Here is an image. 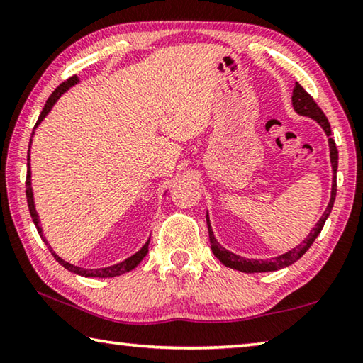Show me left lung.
<instances>
[{"instance_id":"obj_1","label":"left lung","mask_w":363,"mask_h":363,"mask_svg":"<svg viewBox=\"0 0 363 363\" xmlns=\"http://www.w3.org/2000/svg\"><path fill=\"white\" fill-rule=\"evenodd\" d=\"M291 106L294 108V112L301 116H309L314 121L318 123V126L322 128L327 134L328 138V147H330V162H331V169H333V181H331V195H330V203L327 206V210L322 214V218L317 220V224L312 227V230L309 232V235H307L303 243L298 245V247H294L293 250L286 251V253L280 255V256H275L272 259H248V257H243V256H238L235 253H232V251L225 250L223 245H219V242L214 238V232H213V227L210 223V214L206 213V224H208V232H210V243H211V250L214 256L218 257V259L224 264L225 267H230V269H235V270H240V272L245 274H255V272H272V270H279V269H284L291 266L293 262H296L301 256H303L307 250L311 248V245L314 243V240L317 238L318 233L322 232L323 229V224L327 218L330 216L331 213V208H333L335 203V199H336V169H337V149H336V144L335 140L331 139V128H330V123L327 120V116L322 112V108L317 106L315 101L312 99V97L306 93L303 86L299 83H296L293 89V96H291Z\"/></svg>"}]
</instances>
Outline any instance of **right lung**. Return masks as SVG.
<instances>
[{
    "instance_id": "1",
    "label": "right lung",
    "mask_w": 363,
    "mask_h": 363,
    "mask_svg": "<svg viewBox=\"0 0 363 363\" xmlns=\"http://www.w3.org/2000/svg\"><path fill=\"white\" fill-rule=\"evenodd\" d=\"M79 83V78L75 75L67 79V82H64L62 84L59 86V88L54 91V93L49 96V99L46 101L45 107H43V112L40 113L38 116V121H36V125L33 128V133H32V138H30V144H28V152H27V182H26V194H27V203H28V210H30V216H32L33 219V224L36 225V230H38L41 240L46 243L48 250L51 251V255L54 256V259H56L60 266H64L67 270H70V272L77 274V275H82V277H99V279H107V277H118V275H123L126 272H130V270H133L134 267L138 266V264L144 259V256L149 253V242L150 238L144 243V247L140 248L139 251H136L133 256L126 257L125 261L121 262H116V264H112V266H107V267H99V269H84V267H79V266H75V264H70L67 262L65 259H62L56 251L52 250L51 245H49V242L46 240V237L43 235V227H41V223H40V216L38 213H36V206H35V199H33V189H32V167H30V149H32V140H33V136H35V130L41 125V121L46 118L48 113L51 112L52 107L56 106V102L60 99V96H62L64 93H67L70 88H73V86Z\"/></svg>"
}]
</instances>
